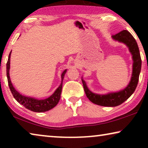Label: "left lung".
<instances>
[{"instance_id":"obj_1","label":"left lung","mask_w":148,"mask_h":148,"mask_svg":"<svg viewBox=\"0 0 148 148\" xmlns=\"http://www.w3.org/2000/svg\"><path fill=\"white\" fill-rule=\"evenodd\" d=\"M112 39L121 43L125 44L129 48L132 55L133 70L130 82L127 87L122 90L115 92H109L106 94H98L89 90L86 82L82 77L84 91L86 96L91 102L102 106L114 107L120 105L126 101L135 92L138 84L139 74L141 68V59L138 45L133 36L127 30H123L112 36Z\"/></svg>"}]
</instances>
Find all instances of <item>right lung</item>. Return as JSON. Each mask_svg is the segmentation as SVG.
Here are the masks:
<instances>
[{"mask_svg":"<svg viewBox=\"0 0 148 148\" xmlns=\"http://www.w3.org/2000/svg\"><path fill=\"white\" fill-rule=\"evenodd\" d=\"M11 51L10 52L9 58H8V61L7 63V76L8 80V84H9L10 90L13 94L14 98L19 103L22 104L24 107L28 110H30L33 112H44L46 111H48L53 108L56 106L59 102L60 98V94L62 92V81H63L64 76L66 72V69L63 71L61 74V83L60 86L58 87L57 89L55 90L53 94L48 98L46 99H40L32 98V97H28L23 96L17 92L14 88L13 84H12L11 79L9 76V70H10V58H11Z\"/></svg>","mask_w":148,"mask_h":148,"instance_id":"right-lung-1","label":"right lung"}]
</instances>
